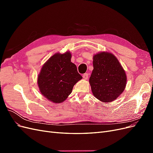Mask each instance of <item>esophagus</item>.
<instances>
[{
  "instance_id": "1",
  "label": "esophagus",
  "mask_w": 153,
  "mask_h": 153,
  "mask_svg": "<svg viewBox=\"0 0 153 153\" xmlns=\"http://www.w3.org/2000/svg\"><path fill=\"white\" fill-rule=\"evenodd\" d=\"M82 76H83V78H84V80H87L88 77H89V75H88V73H85L82 75Z\"/></svg>"
}]
</instances>
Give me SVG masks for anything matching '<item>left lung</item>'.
<instances>
[{
    "label": "left lung",
    "instance_id": "left-lung-1",
    "mask_svg": "<svg viewBox=\"0 0 153 153\" xmlns=\"http://www.w3.org/2000/svg\"><path fill=\"white\" fill-rule=\"evenodd\" d=\"M93 70L89 84L94 96L104 103L116 100L126 85L127 77L118 59L112 53L101 52L93 56Z\"/></svg>",
    "mask_w": 153,
    "mask_h": 153
}]
</instances>
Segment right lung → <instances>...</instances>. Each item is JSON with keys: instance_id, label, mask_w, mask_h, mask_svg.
<instances>
[{"instance_id": "1", "label": "right lung", "mask_w": 153, "mask_h": 153, "mask_svg": "<svg viewBox=\"0 0 153 153\" xmlns=\"http://www.w3.org/2000/svg\"><path fill=\"white\" fill-rule=\"evenodd\" d=\"M71 59L69 51L55 53L43 64L38 76L37 83L41 93L54 103L65 101L73 86L82 78Z\"/></svg>"}]
</instances>
